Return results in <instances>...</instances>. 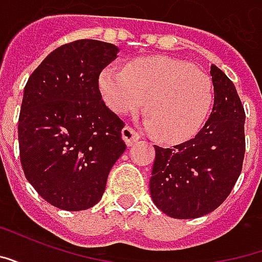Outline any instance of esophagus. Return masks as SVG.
Returning <instances> with one entry per match:
<instances>
[{"mask_svg": "<svg viewBox=\"0 0 262 262\" xmlns=\"http://www.w3.org/2000/svg\"><path fill=\"white\" fill-rule=\"evenodd\" d=\"M122 137H123V140H125L127 146H133V144L139 142V139H140L139 133H137L133 127H130V126H125V127H123V130H122Z\"/></svg>", "mask_w": 262, "mask_h": 262, "instance_id": "esophagus-1", "label": "esophagus"}]
</instances>
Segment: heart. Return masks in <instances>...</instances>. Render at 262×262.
<instances>
[{"instance_id":"b5f03b06","label":"heart","mask_w":262,"mask_h":262,"mask_svg":"<svg viewBox=\"0 0 262 262\" xmlns=\"http://www.w3.org/2000/svg\"><path fill=\"white\" fill-rule=\"evenodd\" d=\"M99 90L109 108L126 115L144 106L146 126L167 142H180L202 129L213 102V84L205 71L171 57H146L127 69L108 66Z\"/></svg>"}]
</instances>
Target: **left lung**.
<instances>
[{
  "instance_id": "8db88e82",
  "label": "left lung",
  "mask_w": 262,
  "mask_h": 262,
  "mask_svg": "<svg viewBox=\"0 0 262 262\" xmlns=\"http://www.w3.org/2000/svg\"><path fill=\"white\" fill-rule=\"evenodd\" d=\"M214 102L196 136L172 148L154 146L150 195L156 206L174 219H195L213 212L230 195L246 151L243 108L236 86L210 67Z\"/></svg>"
}]
</instances>
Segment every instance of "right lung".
Wrapping results in <instances>:
<instances>
[{
	"instance_id": "obj_1",
	"label": "right lung",
	"mask_w": 262,
	"mask_h": 262,
	"mask_svg": "<svg viewBox=\"0 0 262 262\" xmlns=\"http://www.w3.org/2000/svg\"><path fill=\"white\" fill-rule=\"evenodd\" d=\"M112 43L60 46L29 77L18 122L26 180L50 205L85 210L99 202L109 171L126 150L123 120L105 105L99 74L116 59Z\"/></svg>"
}]
</instances>
